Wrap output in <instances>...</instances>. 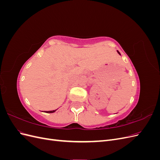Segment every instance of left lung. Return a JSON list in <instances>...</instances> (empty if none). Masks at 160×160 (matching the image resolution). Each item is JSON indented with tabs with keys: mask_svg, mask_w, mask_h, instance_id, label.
<instances>
[{
	"mask_svg": "<svg viewBox=\"0 0 160 160\" xmlns=\"http://www.w3.org/2000/svg\"><path fill=\"white\" fill-rule=\"evenodd\" d=\"M118 51V53H119V55H121V54H120V52H119V51Z\"/></svg>",
	"mask_w": 160,
	"mask_h": 160,
	"instance_id": "1",
	"label": "left lung"
}]
</instances>
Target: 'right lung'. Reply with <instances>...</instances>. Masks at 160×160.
Instances as JSON below:
<instances>
[{"label": "right lung", "instance_id": "obj_1", "mask_svg": "<svg viewBox=\"0 0 160 160\" xmlns=\"http://www.w3.org/2000/svg\"><path fill=\"white\" fill-rule=\"evenodd\" d=\"M57 109L55 110H52V111H45V113H54L55 111H56Z\"/></svg>", "mask_w": 160, "mask_h": 160}]
</instances>
